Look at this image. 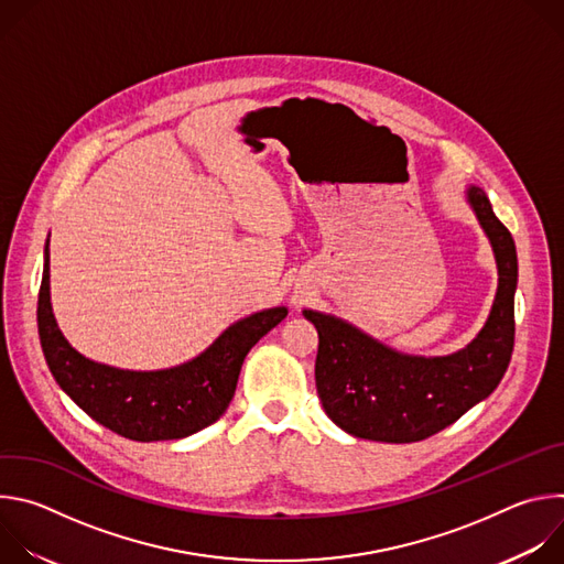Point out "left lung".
I'll return each instance as SVG.
<instances>
[{"label":"left lung","instance_id":"left-lung-1","mask_svg":"<svg viewBox=\"0 0 564 564\" xmlns=\"http://www.w3.org/2000/svg\"><path fill=\"white\" fill-rule=\"evenodd\" d=\"M466 198L491 240L500 279L485 328L464 350L448 357L401 355L333 314L303 310L318 333L314 379L321 404L355 437L390 444L426 440L489 397L509 368L516 339V243L485 192L468 187Z\"/></svg>","mask_w":564,"mask_h":564}]
</instances>
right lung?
<instances>
[{
	"instance_id": "add662e5",
	"label": "right lung",
	"mask_w": 564,
	"mask_h": 564,
	"mask_svg": "<svg viewBox=\"0 0 564 564\" xmlns=\"http://www.w3.org/2000/svg\"><path fill=\"white\" fill-rule=\"evenodd\" d=\"M285 316L288 307H270L240 318L176 368L120 370L83 357L59 333L48 292V243L44 250L37 330L48 370L91 420L133 442L181 440L214 424L229 406L243 359Z\"/></svg>"
}]
</instances>
